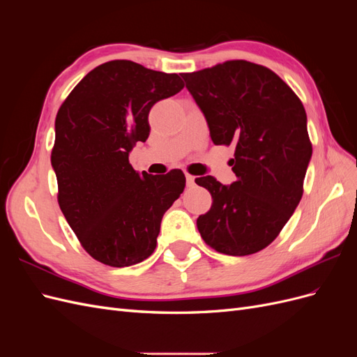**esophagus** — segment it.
Listing matches in <instances>:
<instances>
[{
	"label": "esophagus",
	"mask_w": 357,
	"mask_h": 357,
	"mask_svg": "<svg viewBox=\"0 0 357 357\" xmlns=\"http://www.w3.org/2000/svg\"><path fill=\"white\" fill-rule=\"evenodd\" d=\"M185 176H186V185H188L189 188L195 185V176L189 174V172H185Z\"/></svg>",
	"instance_id": "esophagus-1"
}]
</instances>
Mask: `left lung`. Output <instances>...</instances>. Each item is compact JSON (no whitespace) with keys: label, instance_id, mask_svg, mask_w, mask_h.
<instances>
[{"label":"left lung","instance_id":"obj_1","mask_svg":"<svg viewBox=\"0 0 357 357\" xmlns=\"http://www.w3.org/2000/svg\"><path fill=\"white\" fill-rule=\"evenodd\" d=\"M215 146H235L236 180L195 178L211 193V208L197 226L205 244L247 256L271 244L304 193L312 146L307 114L296 93L264 66L235 59L183 73Z\"/></svg>","mask_w":357,"mask_h":357}]
</instances>
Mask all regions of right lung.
<instances>
[{
    "instance_id": "add662e5",
    "label": "right lung",
    "mask_w": 357,
    "mask_h": 357,
    "mask_svg": "<svg viewBox=\"0 0 357 357\" xmlns=\"http://www.w3.org/2000/svg\"><path fill=\"white\" fill-rule=\"evenodd\" d=\"M183 88L178 74L117 59L86 74L59 107L52 149L58 202L95 261L123 268L155 252L162 215L186 178L181 169L138 174L129 152L147 139L153 104Z\"/></svg>"
}]
</instances>
